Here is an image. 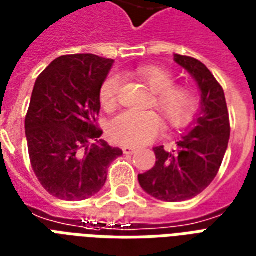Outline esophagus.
Segmentation results:
<instances>
[{
    "label": "esophagus",
    "instance_id": "esophagus-1",
    "mask_svg": "<svg viewBox=\"0 0 256 256\" xmlns=\"http://www.w3.org/2000/svg\"><path fill=\"white\" fill-rule=\"evenodd\" d=\"M122 152L126 154V155H132V154L136 152V148L130 147V146H126V147H122Z\"/></svg>",
    "mask_w": 256,
    "mask_h": 256
}]
</instances>
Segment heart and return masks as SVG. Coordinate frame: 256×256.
<instances>
[{
    "instance_id": "obj_1",
    "label": "heart",
    "mask_w": 256,
    "mask_h": 256,
    "mask_svg": "<svg viewBox=\"0 0 256 256\" xmlns=\"http://www.w3.org/2000/svg\"><path fill=\"white\" fill-rule=\"evenodd\" d=\"M135 76L156 94L155 108L170 126H182L193 117L197 98L190 89L176 88L174 76L164 68L155 66L139 67ZM121 80L114 74L104 80L100 89V102L105 110H112L118 102ZM162 132V122L152 112L126 110L109 124V136L113 142L130 147L151 143Z\"/></svg>"
}]
</instances>
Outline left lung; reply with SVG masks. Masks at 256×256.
I'll return each instance as SVG.
<instances>
[{"mask_svg": "<svg viewBox=\"0 0 256 256\" xmlns=\"http://www.w3.org/2000/svg\"><path fill=\"white\" fill-rule=\"evenodd\" d=\"M180 67L193 76L201 92V106L192 130L176 142V150L167 152L155 147V166L139 174L142 189L166 202H180L206 189L222 166L230 126L226 96L208 67L197 59L174 55Z\"/></svg>", "mask_w": 256, "mask_h": 256, "instance_id": "left-lung-1", "label": "left lung"}]
</instances>
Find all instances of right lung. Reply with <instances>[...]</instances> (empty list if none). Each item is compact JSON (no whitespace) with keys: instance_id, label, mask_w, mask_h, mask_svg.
<instances>
[{"instance_id":"obj_1","label":"right lung","mask_w":256,"mask_h":256,"mask_svg":"<svg viewBox=\"0 0 256 256\" xmlns=\"http://www.w3.org/2000/svg\"><path fill=\"white\" fill-rule=\"evenodd\" d=\"M113 59L93 54L56 58L38 76L26 117L32 168L48 193L66 201L102 189L109 164L122 155L100 139V89Z\"/></svg>"}]
</instances>
